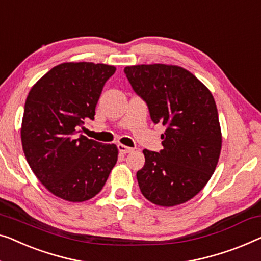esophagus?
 <instances>
[{
  "label": "esophagus",
  "instance_id": "1",
  "mask_svg": "<svg viewBox=\"0 0 261 261\" xmlns=\"http://www.w3.org/2000/svg\"><path fill=\"white\" fill-rule=\"evenodd\" d=\"M118 149H119V152L121 153V154H128V153L133 152V148H130V147H127V146H124V145H121V143H120V145H118Z\"/></svg>",
  "mask_w": 261,
  "mask_h": 261
}]
</instances>
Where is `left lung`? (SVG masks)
Instances as JSON below:
<instances>
[{
    "label": "left lung",
    "instance_id": "8db88e82",
    "mask_svg": "<svg viewBox=\"0 0 261 261\" xmlns=\"http://www.w3.org/2000/svg\"><path fill=\"white\" fill-rule=\"evenodd\" d=\"M123 71L152 121L166 127L164 149H143L145 166L137 173L140 191L159 206L186 202L208 182L220 155L221 130L212 93L177 66L140 65Z\"/></svg>",
    "mask_w": 261,
    "mask_h": 261
}]
</instances>
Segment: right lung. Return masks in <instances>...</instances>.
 <instances>
[{
  "instance_id": "obj_1",
  "label": "right lung",
  "mask_w": 261,
  "mask_h": 261,
  "mask_svg": "<svg viewBox=\"0 0 261 261\" xmlns=\"http://www.w3.org/2000/svg\"><path fill=\"white\" fill-rule=\"evenodd\" d=\"M115 70L102 63H61L33 86L25 100V159L40 182L67 201L95 196L118 161L115 145H102L79 130L86 120H94L103 86Z\"/></svg>"
}]
</instances>
